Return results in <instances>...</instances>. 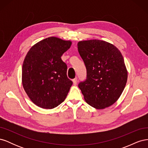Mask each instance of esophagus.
I'll return each instance as SVG.
<instances>
[{
	"label": "esophagus",
	"instance_id": "obj_1",
	"mask_svg": "<svg viewBox=\"0 0 148 148\" xmlns=\"http://www.w3.org/2000/svg\"><path fill=\"white\" fill-rule=\"evenodd\" d=\"M73 83L74 85L77 84V78H75L73 79Z\"/></svg>",
	"mask_w": 148,
	"mask_h": 148
}]
</instances>
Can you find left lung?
I'll list each match as a JSON object with an SVG mask.
<instances>
[{"instance_id":"8db88e82","label":"left lung","mask_w":148,"mask_h":148,"mask_svg":"<svg viewBox=\"0 0 148 148\" xmlns=\"http://www.w3.org/2000/svg\"><path fill=\"white\" fill-rule=\"evenodd\" d=\"M78 50L86 69V79L78 84L84 100L97 109L112 106L127 81L122 53L112 44L97 39L79 42Z\"/></svg>"}]
</instances>
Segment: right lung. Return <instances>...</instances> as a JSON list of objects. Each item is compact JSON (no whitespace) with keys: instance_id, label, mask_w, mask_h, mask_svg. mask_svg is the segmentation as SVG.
Returning a JSON list of instances; mask_svg holds the SVG:
<instances>
[{"instance_id":"add662e5","label":"right lung","mask_w":148,"mask_h":148,"mask_svg":"<svg viewBox=\"0 0 148 148\" xmlns=\"http://www.w3.org/2000/svg\"><path fill=\"white\" fill-rule=\"evenodd\" d=\"M71 42L49 37L36 44L26 54L22 67V84L34 104L51 109L64 102L73 82L66 75L61 57Z\"/></svg>"}]
</instances>
